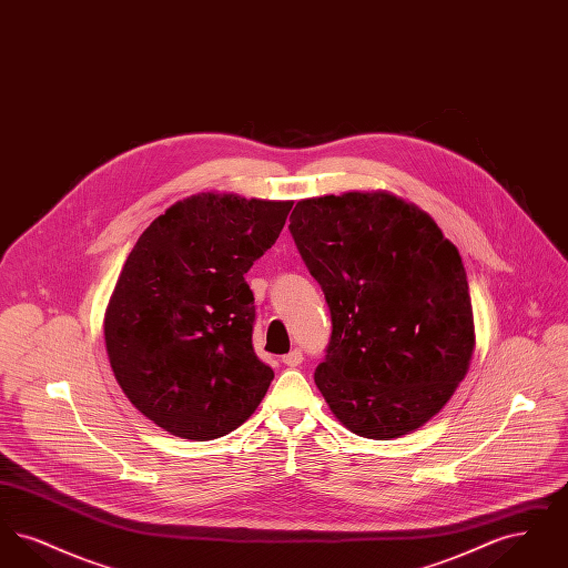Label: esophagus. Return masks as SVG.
I'll list each match as a JSON object with an SVG mask.
<instances>
[{
    "label": "esophagus",
    "mask_w": 568,
    "mask_h": 568,
    "mask_svg": "<svg viewBox=\"0 0 568 568\" xmlns=\"http://www.w3.org/2000/svg\"><path fill=\"white\" fill-rule=\"evenodd\" d=\"M281 359H283V364H285V366H292V368H296V366H300V364H302L304 355H302V352H300V349H294V352H290L287 353V355H283Z\"/></svg>",
    "instance_id": "obj_1"
}]
</instances>
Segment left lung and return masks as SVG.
<instances>
[{
  "mask_svg": "<svg viewBox=\"0 0 568 568\" xmlns=\"http://www.w3.org/2000/svg\"><path fill=\"white\" fill-rule=\"evenodd\" d=\"M290 230L332 313L315 371L329 410L357 436L415 433L449 403L475 352L458 246L383 190L300 200Z\"/></svg>",
  "mask_w": 568,
  "mask_h": 568,
  "instance_id": "left-lung-1",
  "label": "left lung"
}]
</instances>
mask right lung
<instances>
[{
	"label": "right lung",
	"mask_w": 568,
	"mask_h": 568,
	"mask_svg": "<svg viewBox=\"0 0 568 568\" xmlns=\"http://www.w3.org/2000/svg\"><path fill=\"white\" fill-rule=\"evenodd\" d=\"M292 200L204 191L138 239L110 294L104 341L130 403L165 433L211 440L255 413L274 378L251 345L244 272L278 239Z\"/></svg>",
	"instance_id": "1"
}]
</instances>
